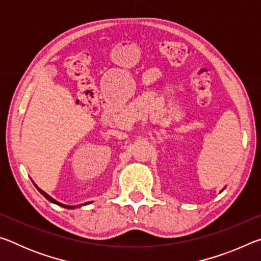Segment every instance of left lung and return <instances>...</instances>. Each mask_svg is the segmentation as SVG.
Returning <instances> with one entry per match:
<instances>
[{"label":"left lung","mask_w":261,"mask_h":261,"mask_svg":"<svg viewBox=\"0 0 261 261\" xmlns=\"http://www.w3.org/2000/svg\"><path fill=\"white\" fill-rule=\"evenodd\" d=\"M223 190H224V189H222V190H221V192H222V191H223Z\"/></svg>","instance_id":"1"}]
</instances>
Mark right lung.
<instances>
[{"label":"right lung","instance_id":"right-lung-1","mask_svg":"<svg viewBox=\"0 0 261 261\" xmlns=\"http://www.w3.org/2000/svg\"><path fill=\"white\" fill-rule=\"evenodd\" d=\"M35 185V184H34ZM35 188L38 189V191L40 192L43 197L46 198L47 200H49L50 202H53V204H56V205H59V206H61V207H64V208H68V210H71V208H76V207H79V206H84V205H87V204H90V202H92V201H88V202H85V204H83V205H78V206H69V205H64V204H62V202H59L57 200H55L54 198H51L49 194L48 193H46L45 191H42V190L40 189V188H38V185H35Z\"/></svg>","mask_w":261,"mask_h":261}]
</instances>
